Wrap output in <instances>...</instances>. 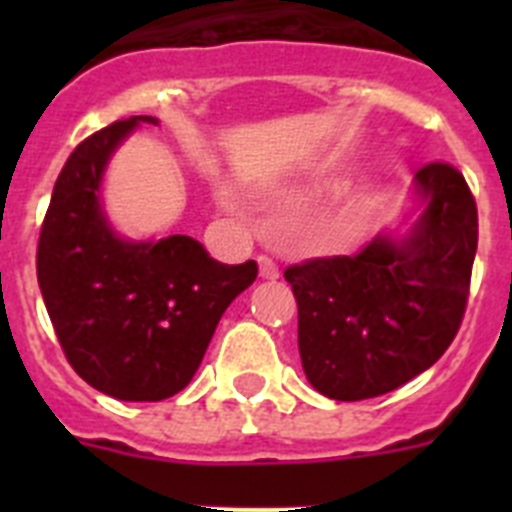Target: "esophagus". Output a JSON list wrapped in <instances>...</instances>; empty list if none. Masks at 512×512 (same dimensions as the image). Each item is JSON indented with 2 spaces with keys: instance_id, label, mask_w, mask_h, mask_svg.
<instances>
[{
  "instance_id": "34e87169",
  "label": "esophagus",
  "mask_w": 512,
  "mask_h": 512,
  "mask_svg": "<svg viewBox=\"0 0 512 512\" xmlns=\"http://www.w3.org/2000/svg\"><path fill=\"white\" fill-rule=\"evenodd\" d=\"M259 274H261V279H269V282H274V279H279V266L274 264L269 256H259Z\"/></svg>"
}]
</instances>
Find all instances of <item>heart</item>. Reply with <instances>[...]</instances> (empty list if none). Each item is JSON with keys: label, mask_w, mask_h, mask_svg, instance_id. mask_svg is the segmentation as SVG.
Wrapping results in <instances>:
<instances>
[{"label": "heart", "mask_w": 512, "mask_h": 512, "mask_svg": "<svg viewBox=\"0 0 512 512\" xmlns=\"http://www.w3.org/2000/svg\"><path fill=\"white\" fill-rule=\"evenodd\" d=\"M217 200H220V205H223V207H230V210H233V207H235L233 192H230V189H225V187L217 189Z\"/></svg>", "instance_id": "obj_1"}]
</instances>
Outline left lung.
Instances as JSON below:
<instances>
[{"instance_id":"8db88e82","label":"left lung","mask_w":512,"mask_h":512,"mask_svg":"<svg viewBox=\"0 0 512 512\" xmlns=\"http://www.w3.org/2000/svg\"><path fill=\"white\" fill-rule=\"evenodd\" d=\"M418 212L400 235L356 256L289 266L307 382L330 400L387 395L431 369L467 310L477 205L464 176L428 164L413 182Z\"/></svg>"}]
</instances>
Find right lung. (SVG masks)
Instances as JSON below:
<instances>
[{"mask_svg": "<svg viewBox=\"0 0 512 512\" xmlns=\"http://www.w3.org/2000/svg\"><path fill=\"white\" fill-rule=\"evenodd\" d=\"M117 120L76 146L53 187L38 241V284L63 354L87 384L125 402L182 392L200 369L256 261L220 264L189 235L122 238L107 220L102 179L138 125Z\"/></svg>", "mask_w": 512, "mask_h": 512, "instance_id": "1", "label": "right lung"}]
</instances>
